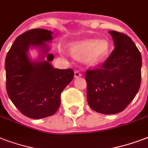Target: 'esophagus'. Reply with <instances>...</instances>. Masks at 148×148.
Wrapping results in <instances>:
<instances>
[{
	"instance_id": "1",
	"label": "esophagus",
	"mask_w": 148,
	"mask_h": 148,
	"mask_svg": "<svg viewBox=\"0 0 148 148\" xmlns=\"http://www.w3.org/2000/svg\"><path fill=\"white\" fill-rule=\"evenodd\" d=\"M81 76H82V74H81L80 71H76L74 72V77L77 78V77H80Z\"/></svg>"
}]
</instances>
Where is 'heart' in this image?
<instances>
[{
	"mask_svg": "<svg viewBox=\"0 0 148 148\" xmlns=\"http://www.w3.org/2000/svg\"><path fill=\"white\" fill-rule=\"evenodd\" d=\"M109 47V43L106 40H87L73 43L70 45L69 49L74 57H83L87 64H95L107 56Z\"/></svg>",
	"mask_w": 148,
	"mask_h": 148,
	"instance_id": "1",
	"label": "heart"
}]
</instances>
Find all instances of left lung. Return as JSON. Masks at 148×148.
Instances as JSON below:
<instances>
[{"mask_svg": "<svg viewBox=\"0 0 148 148\" xmlns=\"http://www.w3.org/2000/svg\"><path fill=\"white\" fill-rule=\"evenodd\" d=\"M109 34L114 49L100 67L85 74L88 104L103 114L124 110L135 97L141 81L142 59L135 44L125 34Z\"/></svg>", "mask_w": 148, "mask_h": 148, "instance_id": "left-lung-1", "label": "left lung"}]
</instances>
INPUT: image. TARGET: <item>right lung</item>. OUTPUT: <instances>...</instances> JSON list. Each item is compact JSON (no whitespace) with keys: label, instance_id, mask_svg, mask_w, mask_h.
<instances>
[{"label":"right lung","instance_id":"right-lung-1","mask_svg":"<svg viewBox=\"0 0 148 148\" xmlns=\"http://www.w3.org/2000/svg\"><path fill=\"white\" fill-rule=\"evenodd\" d=\"M52 32L31 29L19 35L6 56V88L15 107L26 117L40 119L54 114L60 104V94L74 77L71 68L57 69L51 61L46 42L52 40ZM30 47H40V62H32L27 56Z\"/></svg>","mask_w":148,"mask_h":148}]
</instances>
